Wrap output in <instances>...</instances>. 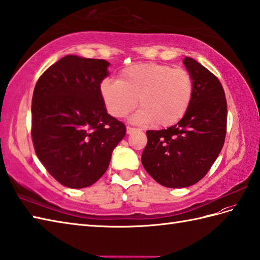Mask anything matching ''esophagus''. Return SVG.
<instances>
[{
	"label": "esophagus",
	"instance_id": "1",
	"mask_svg": "<svg viewBox=\"0 0 260 260\" xmlns=\"http://www.w3.org/2000/svg\"><path fill=\"white\" fill-rule=\"evenodd\" d=\"M136 131H138V129L134 128V127H131V126H127V127H126V133H127V134H132V133H134Z\"/></svg>",
	"mask_w": 260,
	"mask_h": 260
}]
</instances>
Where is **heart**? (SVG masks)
<instances>
[{
	"label": "heart",
	"mask_w": 260,
	"mask_h": 260,
	"mask_svg": "<svg viewBox=\"0 0 260 260\" xmlns=\"http://www.w3.org/2000/svg\"><path fill=\"white\" fill-rule=\"evenodd\" d=\"M100 93L107 113L123 118L140 106L134 120L166 127L184 117L194 94V81L183 68L140 63L124 69L118 81H103Z\"/></svg>",
	"instance_id": "heart-1"
}]
</instances>
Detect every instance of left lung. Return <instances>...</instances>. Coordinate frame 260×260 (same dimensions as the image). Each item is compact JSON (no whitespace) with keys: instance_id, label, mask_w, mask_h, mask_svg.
<instances>
[{"instance_id":"8db88e82","label":"left lung","mask_w":260,"mask_h":260,"mask_svg":"<svg viewBox=\"0 0 260 260\" xmlns=\"http://www.w3.org/2000/svg\"><path fill=\"white\" fill-rule=\"evenodd\" d=\"M184 64L194 94L184 117L167 129L147 131L142 164L158 184L182 188L208 173L224 146L227 102L218 78L191 57Z\"/></svg>"}]
</instances>
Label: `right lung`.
Segmentation results:
<instances>
[{"label": "right lung", "instance_id": "add662e5", "mask_svg": "<svg viewBox=\"0 0 260 260\" xmlns=\"http://www.w3.org/2000/svg\"><path fill=\"white\" fill-rule=\"evenodd\" d=\"M108 65L105 59L66 55L36 82L31 132L35 153L46 171L70 188L98 182L126 134L124 123L107 114L101 98Z\"/></svg>", "mask_w": 260, "mask_h": 260}]
</instances>
